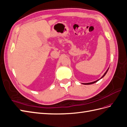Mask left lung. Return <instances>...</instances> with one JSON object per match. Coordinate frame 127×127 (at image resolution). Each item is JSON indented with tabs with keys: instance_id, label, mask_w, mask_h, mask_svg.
I'll return each mask as SVG.
<instances>
[{
	"instance_id": "left-lung-1",
	"label": "left lung",
	"mask_w": 127,
	"mask_h": 127,
	"mask_svg": "<svg viewBox=\"0 0 127 127\" xmlns=\"http://www.w3.org/2000/svg\"><path fill=\"white\" fill-rule=\"evenodd\" d=\"M109 67H108V68L107 69V70H106V72H105L104 73V74H103V76H102L101 77V78L100 79H98V80H96V81H93V82H89V83H82V84H83V85H91V84H93V83H95V82H97L98 81V80H100V79H101L102 78H103V77L105 76V75H106V73H107V72H108V69H109Z\"/></svg>"
}]
</instances>
